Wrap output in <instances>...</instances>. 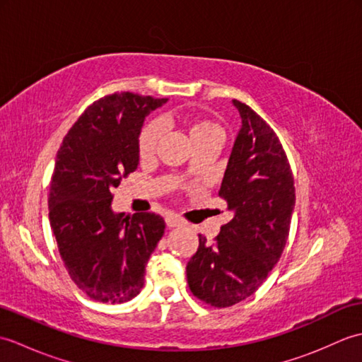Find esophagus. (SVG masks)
Masks as SVG:
<instances>
[{
    "mask_svg": "<svg viewBox=\"0 0 362 362\" xmlns=\"http://www.w3.org/2000/svg\"><path fill=\"white\" fill-rule=\"evenodd\" d=\"M165 222H166L168 227H179V226L183 224V221L179 216H177V214H173V213L166 214Z\"/></svg>",
    "mask_w": 362,
    "mask_h": 362,
    "instance_id": "esophagus-1",
    "label": "esophagus"
}]
</instances>
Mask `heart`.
<instances>
[{"label": "heart", "instance_id": "heart-1", "mask_svg": "<svg viewBox=\"0 0 362 362\" xmlns=\"http://www.w3.org/2000/svg\"><path fill=\"white\" fill-rule=\"evenodd\" d=\"M165 122L182 127L189 136V141L196 144L206 140H221V129L213 121L194 117L191 113H177L169 115L165 118ZM160 136V129L156 122L146 124L138 135V156L141 160H148L153 156L156 144Z\"/></svg>", "mask_w": 362, "mask_h": 362}]
</instances>
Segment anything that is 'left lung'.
I'll return each instance as SVG.
<instances>
[{
	"label": "left lung",
	"instance_id": "8db88e82",
	"mask_svg": "<svg viewBox=\"0 0 362 362\" xmlns=\"http://www.w3.org/2000/svg\"><path fill=\"white\" fill-rule=\"evenodd\" d=\"M233 104L243 127L219 189L233 218L213 244L199 235L187 264L189 291L214 308L240 303L263 284L286 245L296 205L294 175L279 136L249 105Z\"/></svg>",
	"mask_w": 362,
	"mask_h": 362
}]
</instances>
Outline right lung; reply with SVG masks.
I'll list each match as a JSON object with an SVG mask.
<instances>
[{
    "mask_svg": "<svg viewBox=\"0 0 362 362\" xmlns=\"http://www.w3.org/2000/svg\"><path fill=\"white\" fill-rule=\"evenodd\" d=\"M166 103L122 91L88 105L68 130L49 185V224L70 279L103 303L140 294L146 263L165 233L156 213L112 211L113 188L138 166L144 117Z\"/></svg>",
    "mask_w": 362,
    "mask_h": 362,
    "instance_id": "obj_1",
    "label": "right lung"
}]
</instances>
